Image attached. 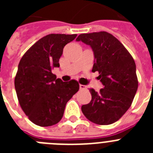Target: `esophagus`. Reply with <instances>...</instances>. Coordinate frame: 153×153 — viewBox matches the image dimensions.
I'll use <instances>...</instances> for the list:
<instances>
[{
    "instance_id": "obj_1",
    "label": "esophagus",
    "mask_w": 153,
    "mask_h": 153,
    "mask_svg": "<svg viewBox=\"0 0 153 153\" xmlns=\"http://www.w3.org/2000/svg\"><path fill=\"white\" fill-rule=\"evenodd\" d=\"M86 88H87V87H86V86H85V85L79 84V89H80V90H86Z\"/></svg>"
}]
</instances>
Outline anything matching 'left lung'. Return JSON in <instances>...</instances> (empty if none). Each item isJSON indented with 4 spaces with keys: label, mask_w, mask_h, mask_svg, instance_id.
<instances>
[{
    "label": "left lung",
    "mask_w": 153,
    "mask_h": 153,
    "mask_svg": "<svg viewBox=\"0 0 153 153\" xmlns=\"http://www.w3.org/2000/svg\"><path fill=\"white\" fill-rule=\"evenodd\" d=\"M76 41L90 45L94 53L93 72L98 71L103 85L100 92L90 89L91 101L81 109L98 125L117 122L131 106L138 89L136 63L121 42L106 31L82 33Z\"/></svg>",
    "instance_id": "left-lung-1"
}]
</instances>
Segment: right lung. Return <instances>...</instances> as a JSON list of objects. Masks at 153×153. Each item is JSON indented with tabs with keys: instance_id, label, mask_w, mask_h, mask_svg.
Returning <instances> with one entry per match:
<instances>
[{
	"instance_id": "obj_1",
	"label": "right lung",
	"mask_w": 153,
	"mask_h": 153,
	"mask_svg": "<svg viewBox=\"0 0 153 153\" xmlns=\"http://www.w3.org/2000/svg\"><path fill=\"white\" fill-rule=\"evenodd\" d=\"M76 34L51 33L36 41L22 56L14 79L21 109L31 122L51 126L60 121L67 102L79 90L75 79L63 82L52 73L60 67L63 47Z\"/></svg>"
}]
</instances>
